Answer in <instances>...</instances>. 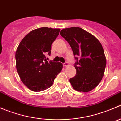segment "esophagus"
Masks as SVG:
<instances>
[{
	"label": "esophagus",
	"instance_id": "1",
	"mask_svg": "<svg viewBox=\"0 0 121 121\" xmlns=\"http://www.w3.org/2000/svg\"><path fill=\"white\" fill-rule=\"evenodd\" d=\"M68 63H65L64 64H63V67H68Z\"/></svg>",
	"mask_w": 121,
	"mask_h": 121
}]
</instances>
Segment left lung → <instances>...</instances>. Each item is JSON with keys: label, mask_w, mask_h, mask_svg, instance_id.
Returning <instances> with one entry per match:
<instances>
[{"label": "left lung", "mask_w": 121, "mask_h": 121, "mask_svg": "<svg viewBox=\"0 0 121 121\" xmlns=\"http://www.w3.org/2000/svg\"><path fill=\"white\" fill-rule=\"evenodd\" d=\"M61 36L70 45L74 56H80L75 68L77 73L69 79L73 88L87 92L99 84L104 75L107 60L101 43L95 36L78 27L61 30Z\"/></svg>", "instance_id": "1"}]
</instances>
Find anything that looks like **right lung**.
<instances>
[{
	"label": "right lung",
	"mask_w": 121,
	"mask_h": 121,
	"mask_svg": "<svg viewBox=\"0 0 121 121\" xmlns=\"http://www.w3.org/2000/svg\"><path fill=\"white\" fill-rule=\"evenodd\" d=\"M60 29L41 27L29 32L20 41L16 52V66L20 80L35 92L53 85L63 68L61 63H48L45 54H50L52 44Z\"/></svg>",
	"instance_id": "add662e5"
}]
</instances>
